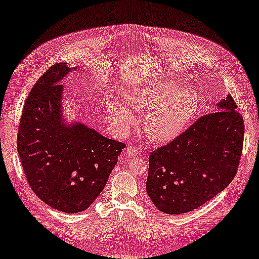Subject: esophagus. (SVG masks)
Instances as JSON below:
<instances>
[{
  "label": "esophagus",
  "mask_w": 259,
  "mask_h": 259,
  "mask_svg": "<svg viewBox=\"0 0 259 259\" xmlns=\"http://www.w3.org/2000/svg\"><path fill=\"white\" fill-rule=\"evenodd\" d=\"M123 153L125 156H136L138 154V150L136 148L130 146V147H126L125 149H124Z\"/></svg>",
  "instance_id": "obj_1"
}]
</instances>
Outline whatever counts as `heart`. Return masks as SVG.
I'll return each mask as SVG.
<instances>
[{
    "mask_svg": "<svg viewBox=\"0 0 259 259\" xmlns=\"http://www.w3.org/2000/svg\"><path fill=\"white\" fill-rule=\"evenodd\" d=\"M147 110L145 130L155 141H169L187 126L198 108V96L192 89H180L174 80H152L126 96V103L112 100L107 107V118L120 133H125L135 119L129 107Z\"/></svg>",
    "mask_w": 259,
    "mask_h": 259,
    "instance_id": "heart-1",
    "label": "heart"
}]
</instances>
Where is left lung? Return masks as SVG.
<instances>
[{
    "instance_id": "1",
    "label": "left lung",
    "mask_w": 259,
    "mask_h": 259,
    "mask_svg": "<svg viewBox=\"0 0 259 259\" xmlns=\"http://www.w3.org/2000/svg\"><path fill=\"white\" fill-rule=\"evenodd\" d=\"M180 136L150 153L147 193L166 214L199 208L225 190L237 172L244 125L227 94Z\"/></svg>"
}]
</instances>
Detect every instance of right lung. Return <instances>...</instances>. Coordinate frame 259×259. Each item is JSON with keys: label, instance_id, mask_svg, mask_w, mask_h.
Segmentation results:
<instances>
[{"label": "right lung", "instance_id": "right-lung-1", "mask_svg": "<svg viewBox=\"0 0 259 259\" xmlns=\"http://www.w3.org/2000/svg\"><path fill=\"white\" fill-rule=\"evenodd\" d=\"M77 68L58 63L47 69L25 101L18 131V153L30 187L65 213L91 206L125 147L82 122L65 120L60 82Z\"/></svg>", "mask_w": 259, "mask_h": 259}]
</instances>
